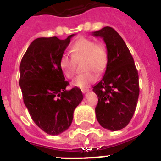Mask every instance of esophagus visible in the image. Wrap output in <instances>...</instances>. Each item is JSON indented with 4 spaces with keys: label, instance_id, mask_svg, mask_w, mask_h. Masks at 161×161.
<instances>
[{
    "label": "esophagus",
    "instance_id": "esophagus-1",
    "mask_svg": "<svg viewBox=\"0 0 161 161\" xmlns=\"http://www.w3.org/2000/svg\"><path fill=\"white\" fill-rule=\"evenodd\" d=\"M89 89H81V92L83 93H87V92H89Z\"/></svg>",
    "mask_w": 161,
    "mask_h": 161
}]
</instances>
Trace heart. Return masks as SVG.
<instances>
[{"label":"heart","instance_id":"heart-1","mask_svg":"<svg viewBox=\"0 0 161 161\" xmlns=\"http://www.w3.org/2000/svg\"><path fill=\"white\" fill-rule=\"evenodd\" d=\"M71 55L68 53L61 55L59 66L63 74L72 79L76 74V61L85 58L83 69L86 71L80 74L72 82L74 86L86 88L95 81L97 75H102L108 64V55L102 45L87 38H80L71 47Z\"/></svg>","mask_w":161,"mask_h":161}]
</instances>
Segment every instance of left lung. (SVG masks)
<instances>
[{
    "mask_svg": "<svg viewBox=\"0 0 161 161\" xmlns=\"http://www.w3.org/2000/svg\"><path fill=\"white\" fill-rule=\"evenodd\" d=\"M92 35L103 38L108 64L105 75L93 91L98 97L95 113L98 123L112 131L128 125L139 95V75L133 57L117 31L106 26Z\"/></svg>",
    "mask_w": 161,
    "mask_h": 161,
    "instance_id": "1",
    "label": "left lung"
}]
</instances>
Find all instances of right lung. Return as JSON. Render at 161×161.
<instances>
[{
    "instance_id": "1",
    "label": "right lung",
    "mask_w": 161,
    "mask_h": 161,
    "mask_svg": "<svg viewBox=\"0 0 161 161\" xmlns=\"http://www.w3.org/2000/svg\"><path fill=\"white\" fill-rule=\"evenodd\" d=\"M71 35L33 41L20 64L19 85L31 119L44 132L57 136L71 126L73 112L83 100L81 90L65 80L59 66L61 55L70 43Z\"/></svg>"
}]
</instances>
